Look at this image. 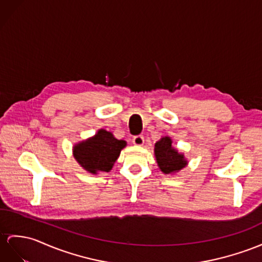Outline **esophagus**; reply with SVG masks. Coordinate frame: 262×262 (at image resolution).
Here are the masks:
<instances>
[{
    "mask_svg": "<svg viewBox=\"0 0 262 262\" xmlns=\"http://www.w3.org/2000/svg\"><path fill=\"white\" fill-rule=\"evenodd\" d=\"M132 142L136 145H142L144 142V138H143V136H136V137H133Z\"/></svg>",
    "mask_w": 262,
    "mask_h": 262,
    "instance_id": "obj_1",
    "label": "esophagus"
}]
</instances>
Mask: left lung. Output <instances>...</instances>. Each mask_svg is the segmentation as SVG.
<instances>
[{"mask_svg": "<svg viewBox=\"0 0 262 262\" xmlns=\"http://www.w3.org/2000/svg\"><path fill=\"white\" fill-rule=\"evenodd\" d=\"M171 144V139L165 137L156 143L155 148V155L159 168L167 174L181 170L187 164L183 156L172 148Z\"/></svg>", "mask_w": 262, "mask_h": 262, "instance_id": "8db88e82", "label": "left lung"}]
</instances>
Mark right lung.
Returning <instances> with one entry per match:
<instances>
[{
    "instance_id": "1",
    "label": "right lung",
    "mask_w": 262,
    "mask_h": 262,
    "mask_svg": "<svg viewBox=\"0 0 262 262\" xmlns=\"http://www.w3.org/2000/svg\"><path fill=\"white\" fill-rule=\"evenodd\" d=\"M126 142L118 140L112 133L99 130L93 138L74 146V157L83 168L91 173L109 172Z\"/></svg>"
}]
</instances>
